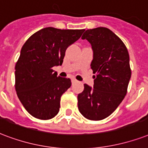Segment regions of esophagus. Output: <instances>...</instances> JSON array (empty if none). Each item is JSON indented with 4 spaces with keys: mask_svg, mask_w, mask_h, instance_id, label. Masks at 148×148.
I'll return each instance as SVG.
<instances>
[{
    "mask_svg": "<svg viewBox=\"0 0 148 148\" xmlns=\"http://www.w3.org/2000/svg\"><path fill=\"white\" fill-rule=\"evenodd\" d=\"M71 82H72V83H75V82H77V80H76V79L73 78L71 80Z\"/></svg>",
    "mask_w": 148,
    "mask_h": 148,
    "instance_id": "esophagus-1",
    "label": "esophagus"
}]
</instances>
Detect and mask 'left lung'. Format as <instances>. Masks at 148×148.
Returning <instances> with one entry per match:
<instances>
[{
    "label": "left lung",
    "mask_w": 148,
    "mask_h": 148,
    "mask_svg": "<svg viewBox=\"0 0 148 148\" xmlns=\"http://www.w3.org/2000/svg\"><path fill=\"white\" fill-rule=\"evenodd\" d=\"M92 45L93 88L84 84L77 95L80 112L90 120H101L113 112L127 95L131 77L130 56L123 42L105 27L88 29L82 37Z\"/></svg>",
    "instance_id": "obj_1"
}]
</instances>
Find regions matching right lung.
Returning <instances> with one entry per match:
<instances>
[{
	"label": "right lung",
	"mask_w": 148,
	"mask_h": 148,
	"mask_svg": "<svg viewBox=\"0 0 148 148\" xmlns=\"http://www.w3.org/2000/svg\"><path fill=\"white\" fill-rule=\"evenodd\" d=\"M84 29L47 27L29 37L15 64V90L29 114L47 120L59 112L62 95L71 86L70 78L57 77L54 66L63 64L67 47Z\"/></svg>",
	"instance_id": "obj_1"
}]
</instances>
